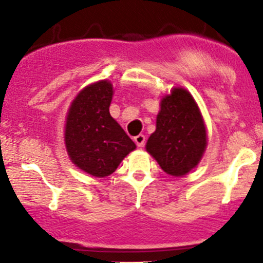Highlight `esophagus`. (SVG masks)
Listing matches in <instances>:
<instances>
[{
	"label": "esophagus",
	"instance_id": "esophagus-1",
	"mask_svg": "<svg viewBox=\"0 0 263 263\" xmlns=\"http://www.w3.org/2000/svg\"><path fill=\"white\" fill-rule=\"evenodd\" d=\"M134 141L136 142V145L139 147H142L145 145V141H146V137L144 135H137V136L134 137Z\"/></svg>",
	"mask_w": 263,
	"mask_h": 263
}]
</instances>
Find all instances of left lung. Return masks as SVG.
I'll return each instance as SVG.
<instances>
[{
    "label": "left lung",
    "instance_id": "8db88e82",
    "mask_svg": "<svg viewBox=\"0 0 263 263\" xmlns=\"http://www.w3.org/2000/svg\"><path fill=\"white\" fill-rule=\"evenodd\" d=\"M206 127L192 95L174 87L160 102L156 129L146 142L147 153L165 173L185 176L205 153Z\"/></svg>",
    "mask_w": 263,
    "mask_h": 263
}]
</instances>
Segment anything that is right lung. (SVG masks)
<instances>
[{
  "mask_svg": "<svg viewBox=\"0 0 263 263\" xmlns=\"http://www.w3.org/2000/svg\"><path fill=\"white\" fill-rule=\"evenodd\" d=\"M112 97L110 81L87 85L71 103L66 118L65 144L68 156L78 168L98 178L112 174L136 148L110 116Z\"/></svg>",
  "mask_w": 263,
  "mask_h": 263,
  "instance_id": "add662e5",
  "label": "right lung"
}]
</instances>
